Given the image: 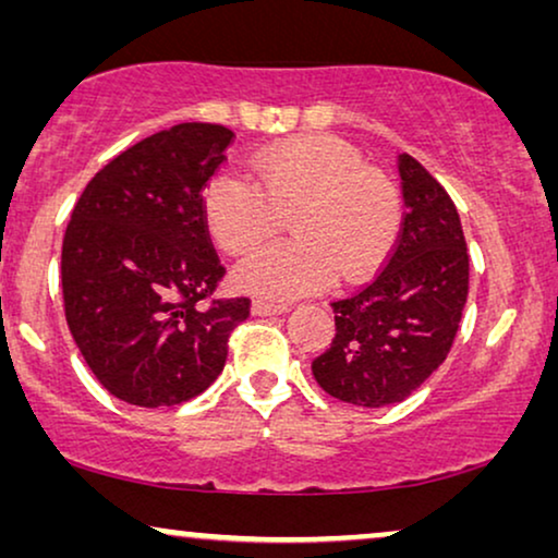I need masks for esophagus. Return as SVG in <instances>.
Segmentation results:
<instances>
[{
	"label": "esophagus",
	"mask_w": 558,
	"mask_h": 558,
	"mask_svg": "<svg viewBox=\"0 0 558 558\" xmlns=\"http://www.w3.org/2000/svg\"><path fill=\"white\" fill-rule=\"evenodd\" d=\"M251 312H254L256 317H277V315H284V312H289V307L287 304H277V302L254 300L251 302Z\"/></svg>",
	"instance_id": "1"
}]
</instances>
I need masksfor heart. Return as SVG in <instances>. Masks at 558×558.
Segmentation results:
<instances>
[{
    "mask_svg": "<svg viewBox=\"0 0 558 558\" xmlns=\"http://www.w3.org/2000/svg\"><path fill=\"white\" fill-rule=\"evenodd\" d=\"M256 185L220 172L203 195L205 226L226 254L269 241L292 213L294 239L271 243L233 274L235 287L266 300H294L330 284L363 281L391 254L401 201L384 172L353 144L327 134L292 136L256 151Z\"/></svg>",
    "mask_w": 558,
    "mask_h": 558,
    "instance_id": "heart-1",
    "label": "heart"
}]
</instances>
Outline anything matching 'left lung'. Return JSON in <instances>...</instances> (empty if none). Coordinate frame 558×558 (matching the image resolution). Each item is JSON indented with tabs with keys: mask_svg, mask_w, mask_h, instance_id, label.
<instances>
[{
	"mask_svg": "<svg viewBox=\"0 0 558 558\" xmlns=\"http://www.w3.org/2000/svg\"><path fill=\"white\" fill-rule=\"evenodd\" d=\"M403 216L399 241L376 279L332 302L335 338L312 361L325 393L380 409L409 399L445 363L470 287L460 213L411 155H399Z\"/></svg>",
	"mask_w": 558,
	"mask_h": 558,
	"instance_id": "left-lung-1",
	"label": "left lung"
}]
</instances>
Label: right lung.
Returning <instances> with one entry per match:
<instances>
[{
	"label": "right lung",
	"mask_w": 558,
	"mask_h": 558,
	"mask_svg": "<svg viewBox=\"0 0 558 558\" xmlns=\"http://www.w3.org/2000/svg\"><path fill=\"white\" fill-rule=\"evenodd\" d=\"M231 142V129L201 121L151 134L96 172L71 213L60 256L68 327L98 384L132 407L201 396L248 317L246 296L210 300L226 269L203 187Z\"/></svg>",
	"instance_id": "1"
}]
</instances>
